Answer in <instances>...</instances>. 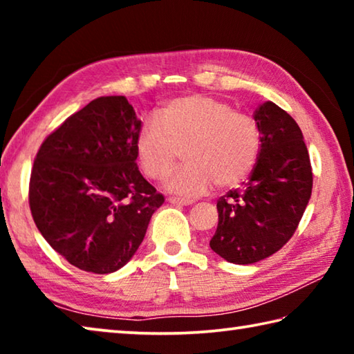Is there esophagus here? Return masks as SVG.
<instances>
[{
    "label": "esophagus",
    "instance_id": "obj_1",
    "mask_svg": "<svg viewBox=\"0 0 354 354\" xmlns=\"http://www.w3.org/2000/svg\"><path fill=\"white\" fill-rule=\"evenodd\" d=\"M169 203L173 206H190L194 205V201L192 200H183V198H175V196H170Z\"/></svg>",
    "mask_w": 354,
    "mask_h": 354
}]
</instances>
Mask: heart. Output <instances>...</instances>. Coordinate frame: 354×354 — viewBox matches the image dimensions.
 <instances>
[{
  "instance_id": "obj_1",
  "label": "heart",
  "mask_w": 354,
  "mask_h": 354,
  "mask_svg": "<svg viewBox=\"0 0 354 354\" xmlns=\"http://www.w3.org/2000/svg\"><path fill=\"white\" fill-rule=\"evenodd\" d=\"M183 148L184 164L165 179V189L185 198L205 195L217 183L231 187L250 175L259 156V128L251 117L209 95L173 98L147 118L136 151L149 179L164 178Z\"/></svg>"
}]
</instances>
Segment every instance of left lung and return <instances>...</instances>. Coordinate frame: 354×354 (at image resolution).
I'll use <instances>...</instances> for the list:
<instances>
[{
  "instance_id": "8db88e82",
  "label": "left lung",
  "mask_w": 354,
  "mask_h": 354,
  "mask_svg": "<svg viewBox=\"0 0 354 354\" xmlns=\"http://www.w3.org/2000/svg\"><path fill=\"white\" fill-rule=\"evenodd\" d=\"M261 149L242 190L217 201L218 225L211 248L232 263L259 262L293 236L313 194V169L303 133L272 101L254 111Z\"/></svg>"
}]
</instances>
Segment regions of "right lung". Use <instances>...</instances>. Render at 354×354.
<instances>
[{
	"label": "right lung",
	"instance_id": "1",
	"mask_svg": "<svg viewBox=\"0 0 354 354\" xmlns=\"http://www.w3.org/2000/svg\"><path fill=\"white\" fill-rule=\"evenodd\" d=\"M140 127L127 97H101L48 136L34 160L35 226L84 272L113 273L128 263L164 203L136 164Z\"/></svg>",
	"mask_w": 354,
	"mask_h": 354
}]
</instances>
